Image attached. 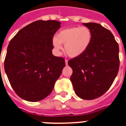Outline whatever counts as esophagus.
I'll return each mask as SVG.
<instances>
[{"label":"esophagus","instance_id":"obj_1","mask_svg":"<svg viewBox=\"0 0 126 126\" xmlns=\"http://www.w3.org/2000/svg\"><path fill=\"white\" fill-rule=\"evenodd\" d=\"M65 65H68V60H67V59H65Z\"/></svg>","mask_w":126,"mask_h":126}]
</instances>
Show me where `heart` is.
I'll return each instance as SVG.
<instances>
[{
    "instance_id": "1",
    "label": "heart",
    "mask_w": 126,
    "mask_h": 126,
    "mask_svg": "<svg viewBox=\"0 0 126 126\" xmlns=\"http://www.w3.org/2000/svg\"><path fill=\"white\" fill-rule=\"evenodd\" d=\"M92 39L91 30L87 27H75L60 31L53 40L56 51H59L64 45L65 53L71 57H77L88 49Z\"/></svg>"
}]
</instances>
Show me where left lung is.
Instances as JSON below:
<instances>
[{"instance_id": "left-lung-1", "label": "left lung", "mask_w": 126, "mask_h": 126, "mask_svg": "<svg viewBox=\"0 0 126 126\" xmlns=\"http://www.w3.org/2000/svg\"><path fill=\"white\" fill-rule=\"evenodd\" d=\"M91 30L92 39L86 51L71 59V81L80 98L91 100L110 89L120 67L119 45L110 30L95 23H83Z\"/></svg>"}]
</instances>
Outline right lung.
Segmentation results:
<instances>
[{
  "instance_id": "right-lung-1",
  "label": "right lung",
  "mask_w": 126,
  "mask_h": 126,
  "mask_svg": "<svg viewBox=\"0 0 126 126\" xmlns=\"http://www.w3.org/2000/svg\"><path fill=\"white\" fill-rule=\"evenodd\" d=\"M57 20H37L20 29L9 43L4 70L18 96L29 101L45 99L53 89L65 66L63 57L52 53Z\"/></svg>"
}]
</instances>
